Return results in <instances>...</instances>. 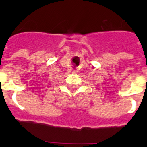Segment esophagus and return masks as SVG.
<instances>
[{
  "label": "esophagus",
  "mask_w": 147,
  "mask_h": 147,
  "mask_svg": "<svg viewBox=\"0 0 147 147\" xmlns=\"http://www.w3.org/2000/svg\"><path fill=\"white\" fill-rule=\"evenodd\" d=\"M72 73H73V74H75V73H76V70H73Z\"/></svg>",
  "instance_id": "1"
}]
</instances>
